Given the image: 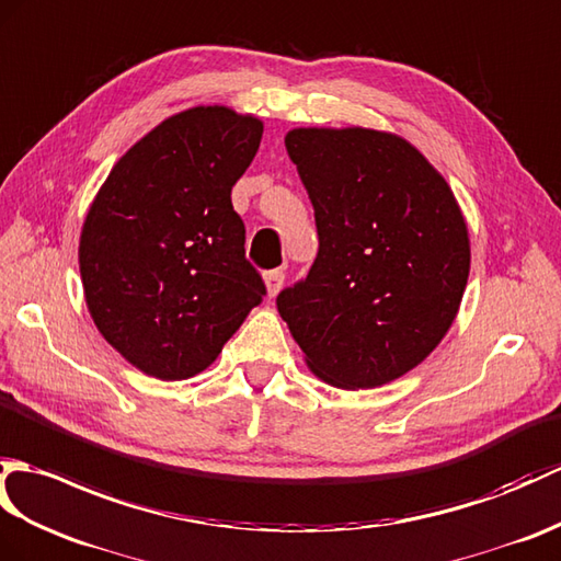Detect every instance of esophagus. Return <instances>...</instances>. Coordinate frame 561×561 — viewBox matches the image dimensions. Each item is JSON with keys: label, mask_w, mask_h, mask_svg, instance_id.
Listing matches in <instances>:
<instances>
[{"label": "esophagus", "mask_w": 561, "mask_h": 561, "mask_svg": "<svg viewBox=\"0 0 561 561\" xmlns=\"http://www.w3.org/2000/svg\"><path fill=\"white\" fill-rule=\"evenodd\" d=\"M282 284H284V272H282V270H270V272H265V286H267V296H270V298L279 294Z\"/></svg>", "instance_id": "1"}]
</instances>
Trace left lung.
<instances>
[{
    "label": "left lung",
    "mask_w": 561,
    "mask_h": 561,
    "mask_svg": "<svg viewBox=\"0 0 561 561\" xmlns=\"http://www.w3.org/2000/svg\"><path fill=\"white\" fill-rule=\"evenodd\" d=\"M316 210L320 249L277 310L320 380L373 389L445 340L471 270L449 184L407 138L294 128L284 138Z\"/></svg>",
    "instance_id": "1"
}]
</instances>
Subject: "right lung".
<instances>
[{
  "instance_id": "obj_1",
  "label": "right lung",
  "mask_w": 561,
  "mask_h": 561,
  "mask_svg": "<svg viewBox=\"0 0 561 561\" xmlns=\"http://www.w3.org/2000/svg\"><path fill=\"white\" fill-rule=\"evenodd\" d=\"M260 138L263 122L221 104L179 112L128 148L90 205L78 243L90 318L146 375L203 373L263 301L231 205Z\"/></svg>"
}]
</instances>
